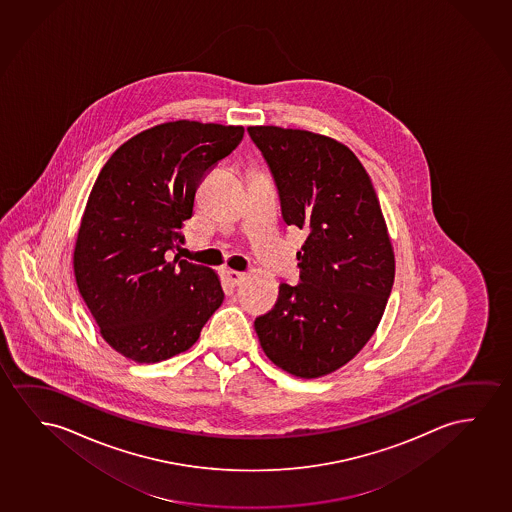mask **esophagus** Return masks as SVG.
<instances>
[{"label": "esophagus", "mask_w": 512, "mask_h": 512, "mask_svg": "<svg viewBox=\"0 0 512 512\" xmlns=\"http://www.w3.org/2000/svg\"><path fill=\"white\" fill-rule=\"evenodd\" d=\"M225 278H227V282H229L232 287H236V285H241L246 275L245 273H237V271H225Z\"/></svg>", "instance_id": "esophagus-1"}]
</instances>
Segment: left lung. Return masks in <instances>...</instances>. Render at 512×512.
<instances>
[{"instance_id": "left-lung-1", "label": "left lung", "mask_w": 512, "mask_h": 512, "mask_svg": "<svg viewBox=\"0 0 512 512\" xmlns=\"http://www.w3.org/2000/svg\"><path fill=\"white\" fill-rule=\"evenodd\" d=\"M248 134L275 179L283 222L308 234L299 283H282L253 326L278 368L322 377L349 363L384 315L394 283L386 220L368 172L341 142L280 126Z\"/></svg>"}]
</instances>
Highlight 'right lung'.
<instances>
[{
    "label": "right lung",
    "instance_id": "1",
    "mask_svg": "<svg viewBox=\"0 0 512 512\" xmlns=\"http://www.w3.org/2000/svg\"><path fill=\"white\" fill-rule=\"evenodd\" d=\"M243 135V126L163 123L119 146L98 174L75 241V282L104 340L135 363L190 349L223 303L209 267L169 252L185 243L200 179Z\"/></svg>",
    "mask_w": 512,
    "mask_h": 512
}]
</instances>
